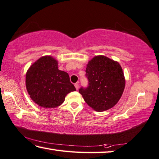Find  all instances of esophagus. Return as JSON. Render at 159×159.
Instances as JSON below:
<instances>
[{
  "instance_id": "34e87169",
  "label": "esophagus",
  "mask_w": 159,
  "mask_h": 159,
  "mask_svg": "<svg viewBox=\"0 0 159 159\" xmlns=\"http://www.w3.org/2000/svg\"><path fill=\"white\" fill-rule=\"evenodd\" d=\"M74 86H75V88H76V89L77 90H78V89H79V83H75V84H74Z\"/></svg>"
}]
</instances>
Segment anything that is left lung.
<instances>
[{
    "mask_svg": "<svg viewBox=\"0 0 159 159\" xmlns=\"http://www.w3.org/2000/svg\"><path fill=\"white\" fill-rule=\"evenodd\" d=\"M88 86L79 93L94 111H107L116 104L125 87V79L119 62L104 56H95L86 67Z\"/></svg>",
    "mask_w": 159,
    "mask_h": 159,
    "instance_id": "8db88e82",
    "label": "left lung"
}]
</instances>
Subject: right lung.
I'll return each instance as SVG.
<instances>
[{
	"label": "right lung",
	"mask_w": 159,
	"mask_h": 159,
	"mask_svg": "<svg viewBox=\"0 0 159 159\" xmlns=\"http://www.w3.org/2000/svg\"><path fill=\"white\" fill-rule=\"evenodd\" d=\"M25 86L31 99L43 108H56L68 93L76 90L67 72L60 71L50 56L41 57L28 69Z\"/></svg>",
	"instance_id": "add662e5"
}]
</instances>
